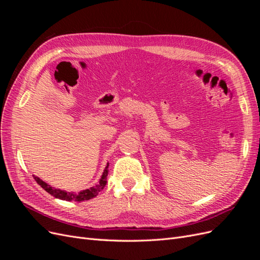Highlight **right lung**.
Listing matches in <instances>:
<instances>
[{"instance_id": "1", "label": "right lung", "mask_w": 260, "mask_h": 260, "mask_svg": "<svg viewBox=\"0 0 260 260\" xmlns=\"http://www.w3.org/2000/svg\"><path fill=\"white\" fill-rule=\"evenodd\" d=\"M108 166L109 165L107 164V166L104 169L103 175H102L99 183L95 186H92L90 188H86V190H83L79 193H74V192H66V191H61L59 188H54L51 185H49L48 183H45L44 181H42L40 178H38L36 176H34L35 180L37 181V183L39 185H41L42 188L50 193L51 195H53L54 198L62 200V201H75V202H82V201H88L91 200L93 198H95V196L103 190L106 185L107 182V175H108Z\"/></svg>"}]
</instances>
